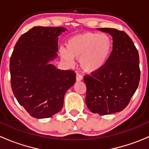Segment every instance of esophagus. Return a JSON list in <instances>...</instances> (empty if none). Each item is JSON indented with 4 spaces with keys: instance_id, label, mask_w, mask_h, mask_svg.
Wrapping results in <instances>:
<instances>
[{
    "instance_id": "1",
    "label": "esophagus",
    "mask_w": 149,
    "mask_h": 149,
    "mask_svg": "<svg viewBox=\"0 0 149 149\" xmlns=\"http://www.w3.org/2000/svg\"><path fill=\"white\" fill-rule=\"evenodd\" d=\"M82 79H83V77H82V76L81 74H79V73H77L76 74V79L77 81H80L82 80Z\"/></svg>"
}]
</instances>
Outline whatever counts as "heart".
I'll list each match as a JSON object with an SVG mask.
<instances>
[{"label":"heart","instance_id":"1","mask_svg":"<svg viewBox=\"0 0 149 149\" xmlns=\"http://www.w3.org/2000/svg\"><path fill=\"white\" fill-rule=\"evenodd\" d=\"M66 47L67 49H59L63 61L71 64L73 58H79L81 68L86 73H93L107 65L112 56L114 45L108 34L84 32L69 39Z\"/></svg>","mask_w":149,"mask_h":149}]
</instances>
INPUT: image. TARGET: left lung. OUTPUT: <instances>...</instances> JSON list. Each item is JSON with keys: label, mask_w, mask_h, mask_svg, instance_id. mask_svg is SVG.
I'll use <instances>...</instances> for the list:
<instances>
[{"label": "left lung", "mask_w": 149, "mask_h": 149, "mask_svg": "<svg viewBox=\"0 0 149 149\" xmlns=\"http://www.w3.org/2000/svg\"><path fill=\"white\" fill-rule=\"evenodd\" d=\"M112 36L113 51L101 70L84 76L86 104L93 113L109 115L123 110L139 86V55L133 40L116 29L99 28Z\"/></svg>", "instance_id": "8db88e82"}]
</instances>
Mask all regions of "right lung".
I'll use <instances>...</instances> for the list:
<instances>
[{"instance_id": "1", "label": "right lung", "mask_w": 149, "mask_h": 149, "mask_svg": "<svg viewBox=\"0 0 149 149\" xmlns=\"http://www.w3.org/2000/svg\"><path fill=\"white\" fill-rule=\"evenodd\" d=\"M65 30L34 26L19 37L10 56L12 91L33 118H50L60 112L66 91L76 81L73 70L49 64L58 55V37Z\"/></svg>"}]
</instances>
